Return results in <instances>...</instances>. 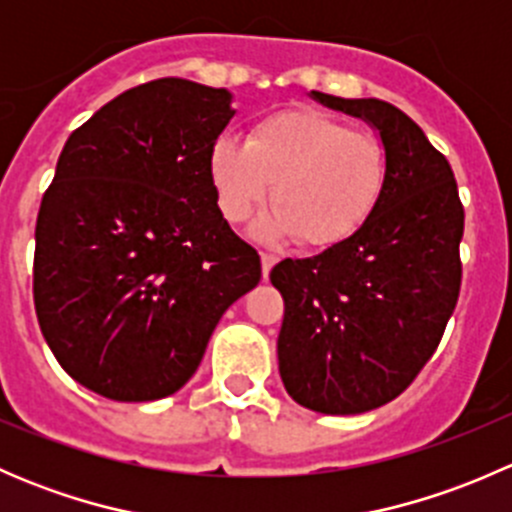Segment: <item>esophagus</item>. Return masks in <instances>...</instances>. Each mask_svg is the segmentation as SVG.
Listing matches in <instances>:
<instances>
[{"label":"esophagus","mask_w":512,"mask_h":512,"mask_svg":"<svg viewBox=\"0 0 512 512\" xmlns=\"http://www.w3.org/2000/svg\"><path fill=\"white\" fill-rule=\"evenodd\" d=\"M275 262H277V257L272 255V252H262V275H270V270L272 267H275Z\"/></svg>","instance_id":"esophagus-1"}]
</instances>
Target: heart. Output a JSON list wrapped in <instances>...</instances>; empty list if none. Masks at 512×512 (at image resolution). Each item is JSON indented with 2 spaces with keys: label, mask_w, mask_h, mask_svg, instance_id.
Returning a JSON list of instances; mask_svg holds the SVG:
<instances>
[{
  "label": "heart",
  "mask_w": 512,
  "mask_h": 512,
  "mask_svg": "<svg viewBox=\"0 0 512 512\" xmlns=\"http://www.w3.org/2000/svg\"><path fill=\"white\" fill-rule=\"evenodd\" d=\"M386 178L379 138L312 108L277 111L252 126L247 141L220 136L210 151L215 200L230 223H242L270 195L260 220L265 240L294 237L332 247L352 237L374 210Z\"/></svg>",
  "instance_id": "b5f03b06"
}]
</instances>
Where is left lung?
<instances>
[{
  "instance_id": "8db88e82",
  "label": "left lung",
  "mask_w": 512,
  "mask_h": 512,
  "mask_svg": "<svg viewBox=\"0 0 512 512\" xmlns=\"http://www.w3.org/2000/svg\"><path fill=\"white\" fill-rule=\"evenodd\" d=\"M312 96L379 131L386 178L352 237L272 267L285 299L277 359L299 406L364 414L404 394L436 352L461 292L466 215L446 156L404 111L379 98Z\"/></svg>"
}]
</instances>
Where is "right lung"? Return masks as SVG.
Wrapping results in <instances>:
<instances>
[{"label":"right lung","instance_id":"add662e5","mask_svg":"<svg viewBox=\"0 0 512 512\" xmlns=\"http://www.w3.org/2000/svg\"><path fill=\"white\" fill-rule=\"evenodd\" d=\"M230 98L173 76L123 91L71 133L41 198L36 319L66 374L106 399L175 394L260 282L210 180Z\"/></svg>","mask_w":512,"mask_h":512}]
</instances>
